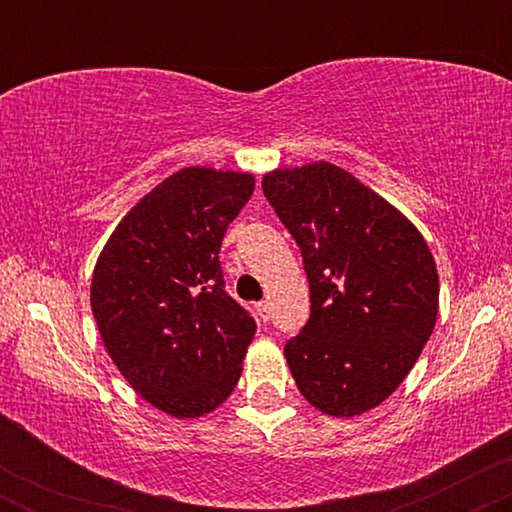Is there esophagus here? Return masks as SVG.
<instances>
[{
  "label": "esophagus",
  "mask_w": 512,
  "mask_h": 512,
  "mask_svg": "<svg viewBox=\"0 0 512 512\" xmlns=\"http://www.w3.org/2000/svg\"><path fill=\"white\" fill-rule=\"evenodd\" d=\"M255 313L260 317V322H269V317H272V308H269V303H257L255 305Z\"/></svg>",
  "instance_id": "esophagus-1"
}]
</instances>
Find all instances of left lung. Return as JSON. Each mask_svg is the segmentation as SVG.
<instances>
[{
  "label": "left lung",
  "instance_id": "1",
  "mask_svg": "<svg viewBox=\"0 0 512 512\" xmlns=\"http://www.w3.org/2000/svg\"><path fill=\"white\" fill-rule=\"evenodd\" d=\"M262 192L310 281V320L284 356L301 395L351 419L402 385L438 317V269L419 228L334 163L276 168Z\"/></svg>",
  "mask_w": 512,
  "mask_h": 512
}]
</instances>
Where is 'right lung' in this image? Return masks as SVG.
I'll use <instances>...</instances> for the list:
<instances>
[{
  "label": "right lung",
  "mask_w": 512,
  "mask_h": 512,
  "mask_svg": "<svg viewBox=\"0 0 512 512\" xmlns=\"http://www.w3.org/2000/svg\"><path fill=\"white\" fill-rule=\"evenodd\" d=\"M255 190L252 173L182 168L117 223L91 279L110 358L137 395L175 419L228 399L255 320L223 289V233Z\"/></svg>",
  "instance_id": "right-lung-1"
}]
</instances>
